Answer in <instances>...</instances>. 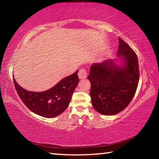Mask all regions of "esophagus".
<instances>
[{
	"label": "esophagus",
	"mask_w": 159,
	"mask_h": 159,
	"mask_svg": "<svg viewBox=\"0 0 159 159\" xmlns=\"http://www.w3.org/2000/svg\"><path fill=\"white\" fill-rule=\"evenodd\" d=\"M78 75H79V77L80 78V79H85V78L87 77L88 74L85 69H80L79 70Z\"/></svg>",
	"instance_id": "esophagus-1"
}]
</instances>
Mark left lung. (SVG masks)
I'll return each instance as SVG.
<instances>
[{
	"label": "left lung",
	"mask_w": 159,
	"mask_h": 159,
	"mask_svg": "<svg viewBox=\"0 0 159 159\" xmlns=\"http://www.w3.org/2000/svg\"><path fill=\"white\" fill-rule=\"evenodd\" d=\"M118 41L117 54L123 56L124 65L118 66L110 60L93 64L88 76L93 108L104 115H115L125 109L133 99L139 83L137 55L120 37Z\"/></svg>",
	"instance_id": "obj_1"
}]
</instances>
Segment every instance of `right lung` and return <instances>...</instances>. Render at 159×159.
<instances>
[{"label": "right lung", "mask_w": 159, "mask_h": 159, "mask_svg": "<svg viewBox=\"0 0 159 159\" xmlns=\"http://www.w3.org/2000/svg\"><path fill=\"white\" fill-rule=\"evenodd\" d=\"M13 81L18 95L31 111L45 118H54L68 107L79 79L77 71L64 78L53 88L41 93L24 89L17 84L14 77Z\"/></svg>", "instance_id": "right-lung-1"}]
</instances>
